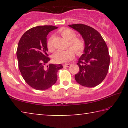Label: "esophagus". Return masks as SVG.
<instances>
[{
	"label": "esophagus",
	"instance_id": "esophagus-1",
	"mask_svg": "<svg viewBox=\"0 0 128 128\" xmlns=\"http://www.w3.org/2000/svg\"><path fill=\"white\" fill-rule=\"evenodd\" d=\"M70 64H64L63 65V66L64 67H69L70 66Z\"/></svg>",
	"mask_w": 128,
	"mask_h": 128
}]
</instances>
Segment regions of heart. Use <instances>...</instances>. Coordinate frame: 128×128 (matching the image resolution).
Wrapping results in <instances>:
<instances>
[{
	"instance_id": "heart-1",
	"label": "heart",
	"mask_w": 128,
	"mask_h": 128,
	"mask_svg": "<svg viewBox=\"0 0 128 128\" xmlns=\"http://www.w3.org/2000/svg\"><path fill=\"white\" fill-rule=\"evenodd\" d=\"M62 37L68 41V48L66 50L59 51L54 55V61L58 63H62L72 60L74 56V52L80 55L83 53L85 49L86 43L84 39L76 37V33L74 30L69 28H63L59 31ZM52 36L50 37L47 42V47L50 51H55V47L52 44Z\"/></svg>"
}]
</instances>
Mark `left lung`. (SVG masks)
<instances>
[{
    "label": "left lung",
    "mask_w": 128,
    "mask_h": 128,
    "mask_svg": "<svg viewBox=\"0 0 128 128\" xmlns=\"http://www.w3.org/2000/svg\"><path fill=\"white\" fill-rule=\"evenodd\" d=\"M81 34L86 46L77 65L80 70L75 80L80 85L88 88L96 86L107 74L110 57L107 44L100 34L94 28L82 24L69 25Z\"/></svg>",
    "instance_id": "8db88e82"
}]
</instances>
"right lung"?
Segmentation results:
<instances>
[{"label":"right lung","instance_id":"1","mask_svg":"<svg viewBox=\"0 0 128 128\" xmlns=\"http://www.w3.org/2000/svg\"><path fill=\"white\" fill-rule=\"evenodd\" d=\"M52 25L38 26L27 30L21 36L16 55L18 68L25 82L32 88L44 90L51 88L57 81V72L62 68V64L44 65L48 57L47 36L57 29Z\"/></svg>","mask_w":128,"mask_h":128}]
</instances>
